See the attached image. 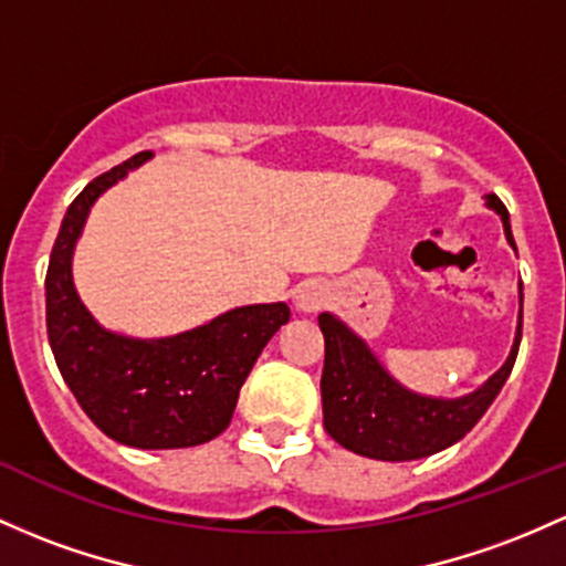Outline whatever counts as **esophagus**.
Listing matches in <instances>:
<instances>
[{"instance_id":"obj_1","label":"esophagus","mask_w":566,"mask_h":566,"mask_svg":"<svg viewBox=\"0 0 566 566\" xmlns=\"http://www.w3.org/2000/svg\"><path fill=\"white\" fill-rule=\"evenodd\" d=\"M327 301H331V290H327L322 282H303L293 295L295 312L301 314L319 312V308L327 306Z\"/></svg>"}]
</instances>
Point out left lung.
<instances>
[{"label": "left lung", "instance_id": "obj_1", "mask_svg": "<svg viewBox=\"0 0 566 566\" xmlns=\"http://www.w3.org/2000/svg\"><path fill=\"white\" fill-rule=\"evenodd\" d=\"M486 207L500 214L507 244L515 241L505 203L489 192ZM524 287L518 282V325L513 346L500 370L481 387L459 397H434L408 389L384 368L368 340L357 335L340 316L319 314L325 333V370H322V416L325 430L338 446L378 462H413L449 449L478 424L502 384L511 376L521 344Z\"/></svg>", "mask_w": 566, "mask_h": 566}]
</instances>
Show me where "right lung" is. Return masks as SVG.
I'll use <instances>...</instances> for the list:
<instances>
[{"label": "right lung", "mask_w": 566, "mask_h": 566, "mask_svg": "<svg viewBox=\"0 0 566 566\" xmlns=\"http://www.w3.org/2000/svg\"><path fill=\"white\" fill-rule=\"evenodd\" d=\"M150 158L139 153L96 177L66 209L45 279L48 338L66 387L107 438L132 449H190L231 424L241 387L290 322V306H235L160 338L109 331L88 312L72 273L80 235L93 203Z\"/></svg>", "instance_id": "obj_1"}]
</instances>
